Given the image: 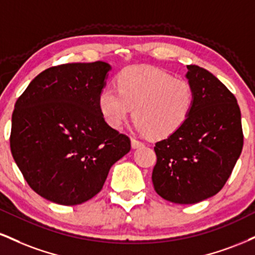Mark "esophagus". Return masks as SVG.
Wrapping results in <instances>:
<instances>
[{"instance_id":"34e87169","label":"esophagus","mask_w":255,"mask_h":255,"mask_svg":"<svg viewBox=\"0 0 255 255\" xmlns=\"http://www.w3.org/2000/svg\"><path fill=\"white\" fill-rule=\"evenodd\" d=\"M131 147H133L134 149L135 148H140V147L143 146V142H141V141L134 139V137H131Z\"/></svg>"}]
</instances>
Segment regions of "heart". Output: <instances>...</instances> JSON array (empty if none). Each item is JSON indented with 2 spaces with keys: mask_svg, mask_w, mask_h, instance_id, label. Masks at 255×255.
<instances>
[{
  "mask_svg": "<svg viewBox=\"0 0 255 255\" xmlns=\"http://www.w3.org/2000/svg\"><path fill=\"white\" fill-rule=\"evenodd\" d=\"M116 85L118 91L106 88L98 96L101 114L113 128H121L133 109L137 130L161 139L176 133L194 108L192 85L154 67H127Z\"/></svg>",
  "mask_w": 255,
  "mask_h": 255,
  "instance_id": "obj_1",
  "label": "heart"
}]
</instances>
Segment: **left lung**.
Returning a JSON list of instances; mask_svg holds the SVG:
<instances>
[{
	"instance_id": "8db88e82",
	"label": "left lung",
	"mask_w": 255,
	"mask_h": 255,
	"mask_svg": "<svg viewBox=\"0 0 255 255\" xmlns=\"http://www.w3.org/2000/svg\"><path fill=\"white\" fill-rule=\"evenodd\" d=\"M185 77L195 91L191 114L172 135L155 143L152 182L159 196L195 204L223 188L244 145L236 98L213 73L188 65Z\"/></svg>"
}]
</instances>
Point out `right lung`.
<instances>
[{
  "label": "right lung",
  "instance_id": "1",
  "mask_svg": "<svg viewBox=\"0 0 255 255\" xmlns=\"http://www.w3.org/2000/svg\"><path fill=\"white\" fill-rule=\"evenodd\" d=\"M110 70L104 61L50 67L17 98L11 154L41 197L61 205L84 203L130 151L129 137L113 129L98 108Z\"/></svg>",
  "mask_w": 255,
  "mask_h": 255
}]
</instances>
